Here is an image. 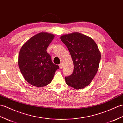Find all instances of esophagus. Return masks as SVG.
<instances>
[{
  "mask_svg": "<svg viewBox=\"0 0 123 123\" xmlns=\"http://www.w3.org/2000/svg\"><path fill=\"white\" fill-rule=\"evenodd\" d=\"M63 64L62 63H61L59 64V67H60V69H62V68H63Z\"/></svg>",
  "mask_w": 123,
  "mask_h": 123,
  "instance_id": "obj_1",
  "label": "esophagus"
}]
</instances>
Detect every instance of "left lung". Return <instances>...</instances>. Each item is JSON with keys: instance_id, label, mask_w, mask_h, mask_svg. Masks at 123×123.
<instances>
[{"instance_id": "left-lung-1", "label": "left lung", "mask_w": 123, "mask_h": 123, "mask_svg": "<svg viewBox=\"0 0 123 123\" xmlns=\"http://www.w3.org/2000/svg\"><path fill=\"white\" fill-rule=\"evenodd\" d=\"M61 41L68 48L73 62L72 74L65 82L75 89H82L92 82L99 67L101 53L92 39L78 32L63 35Z\"/></svg>"}]
</instances>
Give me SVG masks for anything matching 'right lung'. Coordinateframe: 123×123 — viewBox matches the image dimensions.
<instances>
[{
    "label": "right lung",
    "mask_w": 123,
    "mask_h": 123,
    "mask_svg": "<svg viewBox=\"0 0 123 123\" xmlns=\"http://www.w3.org/2000/svg\"><path fill=\"white\" fill-rule=\"evenodd\" d=\"M55 36L41 32L33 36L22 45L18 64L23 76L29 84L40 87L52 81L59 65L54 64L47 48Z\"/></svg>",
    "instance_id": "right-lung-1"
}]
</instances>
